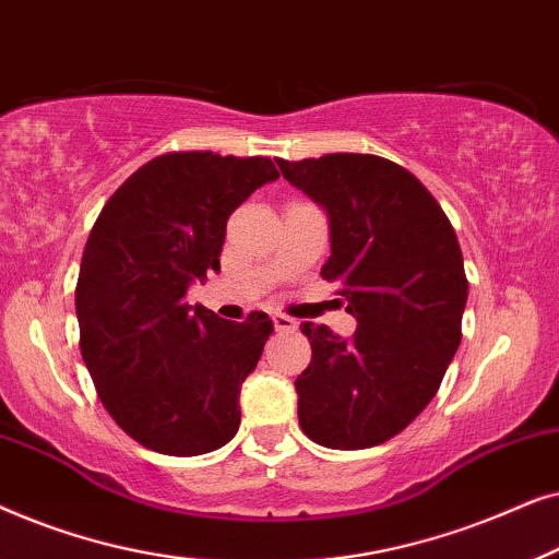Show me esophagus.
<instances>
[{
    "mask_svg": "<svg viewBox=\"0 0 559 559\" xmlns=\"http://www.w3.org/2000/svg\"><path fill=\"white\" fill-rule=\"evenodd\" d=\"M272 323H274V328H277V331H295V328H297L295 320L285 316V312H274Z\"/></svg>",
    "mask_w": 559,
    "mask_h": 559,
    "instance_id": "obj_1",
    "label": "esophagus"
}]
</instances>
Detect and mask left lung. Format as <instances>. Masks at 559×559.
I'll return each instance as SVG.
<instances>
[{
	"instance_id": "8db88e82",
	"label": "left lung",
	"mask_w": 559,
	"mask_h": 559,
	"mask_svg": "<svg viewBox=\"0 0 559 559\" xmlns=\"http://www.w3.org/2000/svg\"><path fill=\"white\" fill-rule=\"evenodd\" d=\"M289 186L325 211L350 341L302 323L312 358L295 381L297 417L312 442L361 450L400 435L445 377L468 300L461 243L415 175L377 155L277 159Z\"/></svg>"
}]
</instances>
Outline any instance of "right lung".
Segmentation results:
<instances>
[{"instance_id": "add662e5", "label": "right lung", "mask_w": 559, "mask_h": 559, "mask_svg": "<svg viewBox=\"0 0 559 559\" xmlns=\"http://www.w3.org/2000/svg\"><path fill=\"white\" fill-rule=\"evenodd\" d=\"M280 178L266 157L173 152L142 165L98 213L83 249L75 316L98 400L129 438L165 455H203L234 438L243 379L274 325L188 305L221 270L226 221Z\"/></svg>"}]
</instances>
